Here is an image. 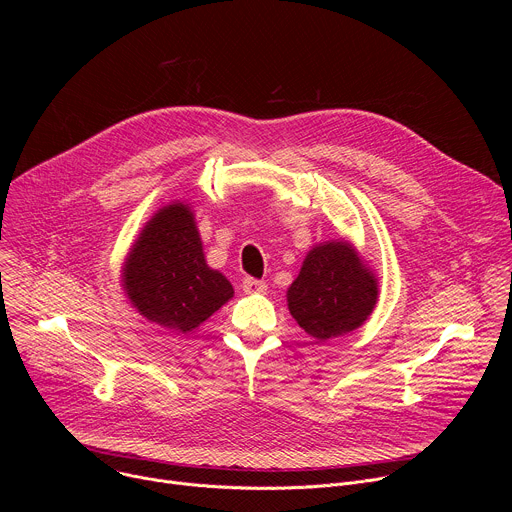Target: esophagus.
I'll return each instance as SVG.
<instances>
[{
	"label": "esophagus",
	"instance_id": "obj_1",
	"mask_svg": "<svg viewBox=\"0 0 512 512\" xmlns=\"http://www.w3.org/2000/svg\"><path fill=\"white\" fill-rule=\"evenodd\" d=\"M241 287H243L245 294H265V291H267V283L261 281V279H253V277H245Z\"/></svg>",
	"mask_w": 512,
	"mask_h": 512
}]
</instances>
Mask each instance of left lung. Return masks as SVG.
Listing matches in <instances>:
<instances>
[{
  "instance_id": "left-lung-1",
  "label": "left lung",
  "mask_w": 512,
  "mask_h": 512,
  "mask_svg": "<svg viewBox=\"0 0 512 512\" xmlns=\"http://www.w3.org/2000/svg\"><path fill=\"white\" fill-rule=\"evenodd\" d=\"M377 300L375 273L342 239L316 245L287 289L289 314L318 342L360 328Z\"/></svg>"
}]
</instances>
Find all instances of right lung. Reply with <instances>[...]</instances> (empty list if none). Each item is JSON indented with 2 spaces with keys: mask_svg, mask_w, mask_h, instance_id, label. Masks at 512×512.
Returning a JSON list of instances; mask_svg holds the SVG:
<instances>
[{
  "mask_svg": "<svg viewBox=\"0 0 512 512\" xmlns=\"http://www.w3.org/2000/svg\"><path fill=\"white\" fill-rule=\"evenodd\" d=\"M121 285L143 318L182 334L235 294L231 281L206 265L194 212L182 202L160 208L145 223L125 257Z\"/></svg>",
  "mask_w": 512,
  "mask_h": 512,
  "instance_id": "add662e5",
  "label": "right lung"
}]
</instances>
